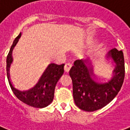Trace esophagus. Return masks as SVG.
<instances>
[{
	"label": "esophagus",
	"mask_w": 130,
	"mask_h": 130,
	"mask_svg": "<svg viewBox=\"0 0 130 130\" xmlns=\"http://www.w3.org/2000/svg\"><path fill=\"white\" fill-rule=\"evenodd\" d=\"M71 68H72V64L70 63V62H68V63H66L65 65L64 70H65V71L66 72H68L70 71V69H71Z\"/></svg>",
	"instance_id": "esophagus-1"
}]
</instances>
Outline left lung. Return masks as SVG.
Returning <instances> with one entry per match:
<instances>
[{"label": "left lung", "mask_w": 130, "mask_h": 130, "mask_svg": "<svg viewBox=\"0 0 130 130\" xmlns=\"http://www.w3.org/2000/svg\"><path fill=\"white\" fill-rule=\"evenodd\" d=\"M105 57L114 63L112 77L107 82H99L89 58L75 60L70 70L75 104L82 110L101 109L114 99L121 88L125 77L123 53L114 48L107 53Z\"/></svg>", "instance_id": "obj_1"}]
</instances>
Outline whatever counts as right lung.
Returning <instances> with one entry per match:
<instances>
[{
  "label": "right lung",
  "instance_id": "add662e5",
  "mask_svg": "<svg viewBox=\"0 0 130 130\" xmlns=\"http://www.w3.org/2000/svg\"><path fill=\"white\" fill-rule=\"evenodd\" d=\"M21 36V33H20L15 38L7 56L6 70L9 83L14 95L24 103L36 108L45 107L50 104L54 99L56 85L63 74L65 64L57 65L52 62L48 65L38 80V83L33 87L25 91H21L16 89L10 79L9 68L13 62L12 52Z\"/></svg>",
  "mask_w": 130,
  "mask_h": 130
}]
</instances>
